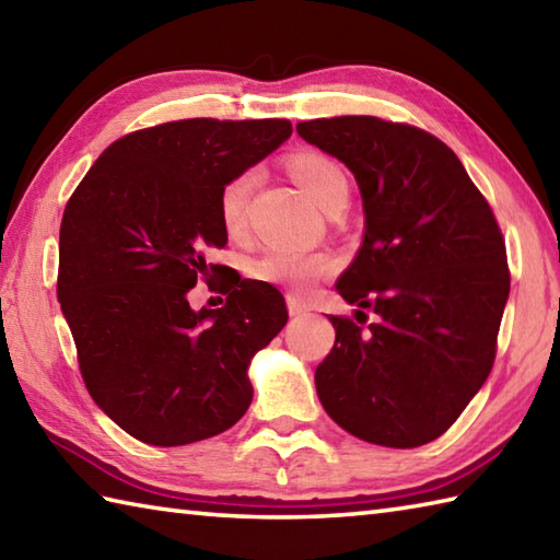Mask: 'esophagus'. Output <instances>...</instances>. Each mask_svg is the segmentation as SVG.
Masks as SVG:
<instances>
[{
    "mask_svg": "<svg viewBox=\"0 0 560 560\" xmlns=\"http://www.w3.org/2000/svg\"><path fill=\"white\" fill-rule=\"evenodd\" d=\"M289 313L291 315H305L308 313V305H305L303 301H299V299H293V295H289Z\"/></svg>",
    "mask_w": 560,
    "mask_h": 560,
    "instance_id": "esophagus-1",
    "label": "esophagus"
}]
</instances>
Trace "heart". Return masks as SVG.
<instances>
[{
  "label": "heart",
  "instance_id": "heart-1",
  "mask_svg": "<svg viewBox=\"0 0 560 560\" xmlns=\"http://www.w3.org/2000/svg\"><path fill=\"white\" fill-rule=\"evenodd\" d=\"M291 177L303 186V191L330 213L335 206L347 203L349 199V179L342 164L330 155L315 150L295 152L289 160ZM257 170H245L237 177L230 179L221 199H218V211H221L223 228L230 235H240L245 230V211L252 191L257 186ZM332 259L327 255H308V252H291V249H269L259 255L249 265V273L257 281L271 283V287L289 289L293 293H305L315 281L332 271Z\"/></svg>",
  "mask_w": 560,
  "mask_h": 560
}]
</instances>
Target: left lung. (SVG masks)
I'll use <instances>...</instances> for the list:
<instances>
[{"instance_id": "left-lung-1", "label": "left lung", "mask_w": 560, "mask_h": 560, "mask_svg": "<svg viewBox=\"0 0 560 560\" xmlns=\"http://www.w3.org/2000/svg\"><path fill=\"white\" fill-rule=\"evenodd\" d=\"M299 136L352 170L364 240L337 291L366 330L330 315L315 369L327 415L359 440L412 448L442 436L483 386L510 295L505 240L440 138L376 116L303 120Z\"/></svg>"}]
</instances>
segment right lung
I'll list each match as a JSON object with an SVG mask.
<instances>
[{"label": "right lung", "instance_id": "right-lung-1", "mask_svg": "<svg viewBox=\"0 0 560 560\" xmlns=\"http://www.w3.org/2000/svg\"><path fill=\"white\" fill-rule=\"evenodd\" d=\"M291 120L184 118L112 142L70 196L58 301L94 402L152 446L225 432L247 412V366L287 325L283 295L228 273L223 308L191 311L221 273L223 186L291 136Z\"/></svg>", "mask_w": 560, "mask_h": 560}]
</instances>
